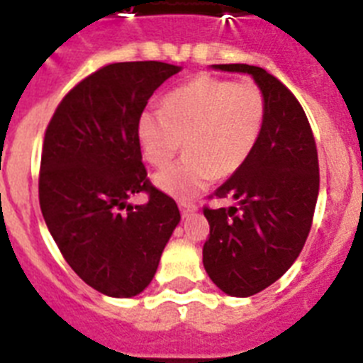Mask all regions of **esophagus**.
Returning a JSON list of instances; mask_svg holds the SVG:
<instances>
[{"label":"esophagus","mask_w":363,"mask_h":363,"mask_svg":"<svg viewBox=\"0 0 363 363\" xmlns=\"http://www.w3.org/2000/svg\"><path fill=\"white\" fill-rule=\"evenodd\" d=\"M179 211H182V216L187 218L191 216L192 213H196V205L191 203V201H179Z\"/></svg>","instance_id":"34e87169"}]
</instances>
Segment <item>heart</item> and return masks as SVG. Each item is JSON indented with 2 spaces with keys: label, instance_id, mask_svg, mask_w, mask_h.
I'll use <instances>...</instances> for the list:
<instances>
[{
  "label": "heart",
  "instance_id": "b5f03b06",
  "mask_svg": "<svg viewBox=\"0 0 363 363\" xmlns=\"http://www.w3.org/2000/svg\"><path fill=\"white\" fill-rule=\"evenodd\" d=\"M267 116L264 91L252 82L198 76L163 98L162 111L143 112L138 136L150 165L167 167L184 142L187 154L154 176V185L187 200L230 176L251 158Z\"/></svg>",
  "mask_w": 363,
  "mask_h": 363
}]
</instances>
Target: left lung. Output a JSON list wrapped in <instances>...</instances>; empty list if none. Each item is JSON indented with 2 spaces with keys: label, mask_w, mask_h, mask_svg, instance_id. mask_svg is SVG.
Returning <instances> with one entry per match:
<instances>
[{
  "label": "left lung",
  "mask_w": 363,
  "mask_h": 363,
  "mask_svg": "<svg viewBox=\"0 0 363 363\" xmlns=\"http://www.w3.org/2000/svg\"><path fill=\"white\" fill-rule=\"evenodd\" d=\"M213 69L249 74L267 101L255 152L214 192L236 205L203 209L205 271L218 289L247 298L284 277L303 249L318 200V152L306 112L280 79L243 63Z\"/></svg>",
  "instance_id": "1"
}]
</instances>
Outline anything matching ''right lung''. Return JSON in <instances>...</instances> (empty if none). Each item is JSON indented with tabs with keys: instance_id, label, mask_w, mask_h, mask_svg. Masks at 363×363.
I'll list each match as a JSON object with an SVG mask.
<instances>
[{
	"instance_id": "add662e5",
	"label": "right lung",
	"mask_w": 363,
	"mask_h": 363,
	"mask_svg": "<svg viewBox=\"0 0 363 363\" xmlns=\"http://www.w3.org/2000/svg\"><path fill=\"white\" fill-rule=\"evenodd\" d=\"M179 70L162 62L96 70L62 99L45 133V223L72 271L107 296L133 298L145 289L179 223L176 201L147 179L138 136L152 92ZM142 190L147 204L126 203Z\"/></svg>"
}]
</instances>
